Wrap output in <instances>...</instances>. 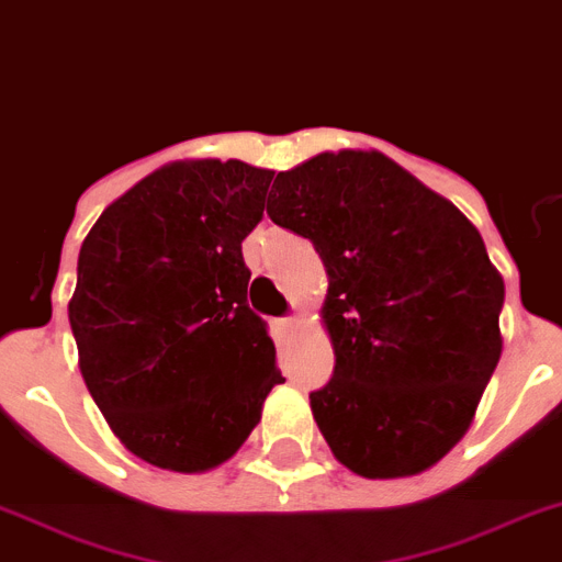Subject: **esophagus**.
I'll list each match as a JSON object with an SVG mask.
<instances>
[{
    "mask_svg": "<svg viewBox=\"0 0 562 562\" xmlns=\"http://www.w3.org/2000/svg\"><path fill=\"white\" fill-rule=\"evenodd\" d=\"M278 327H281V333L292 335V333H295V329H299V318H295V315H286V318L278 321Z\"/></svg>",
    "mask_w": 562,
    "mask_h": 562,
    "instance_id": "esophagus-1",
    "label": "esophagus"
}]
</instances>
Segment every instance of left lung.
Wrapping results in <instances>:
<instances>
[{"mask_svg": "<svg viewBox=\"0 0 562 562\" xmlns=\"http://www.w3.org/2000/svg\"><path fill=\"white\" fill-rule=\"evenodd\" d=\"M267 215L327 267L335 372L310 406L335 458L361 477L435 467L501 361L503 278L481 233L378 150L278 172Z\"/></svg>", "mask_w": 562, "mask_h": 562, "instance_id": "left-lung-1", "label": "left lung"}]
</instances>
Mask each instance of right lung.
<instances>
[{"label":"right lung","mask_w":562,"mask_h":562,"mask_svg":"<svg viewBox=\"0 0 562 562\" xmlns=\"http://www.w3.org/2000/svg\"><path fill=\"white\" fill-rule=\"evenodd\" d=\"M272 170L172 161L99 215L67 315L113 435L144 463L207 472L241 449L281 372L247 304L241 241Z\"/></svg>","instance_id":"1"}]
</instances>
